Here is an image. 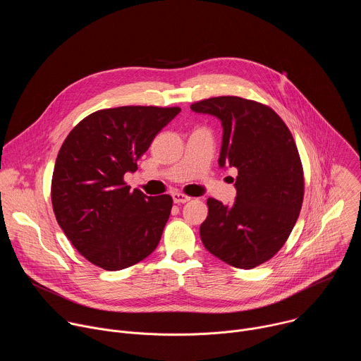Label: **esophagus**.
<instances>
[{
    "label": "esophagus",
    "instance_id": "esophagus-1",
    "mask_svg": "<svg viewBox=\"0 0 361 361\" xmlns=\"http://www.w3.org/2000/svg\"><path fill=\"white\" fill-rule=\"evenodd\" d=\"M171 195H173L174 202H177V204H183V202H187V201L190 200V197H188V195H185V194H183V192H178V191L173 192Z\"/></svg>",
    "mask_w": 361,
    "mask_h": 361
}]
</instances>
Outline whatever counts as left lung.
I'll return each instance as SVG.
<instances>
[{
	"instance_id": "1",
	"label": "left lung",
	"mask_w": 361,
	"mask_h": 361,
	"mask_svg": "<svg viewBox=\"0 0 361 361\" xmlns=\"http://www.w3.org/2000/svg\"><path fill=\"white\" fill-rule=\"evenodd\" d=\"M191 110L221 120L219 164L237 169L235 201L207 200L201 241L221 262L254 269L279 252L301 210L304 173L295 141L273 109L252 99L212 97Z\"/></svg>"
}]
</instances>
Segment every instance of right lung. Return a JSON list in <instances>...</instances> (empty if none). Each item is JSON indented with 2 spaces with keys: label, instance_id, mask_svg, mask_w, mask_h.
I'll list each match as a JSON object with an SVG mask.
<instances>
[{
  "label": "right lung",
  "instance_id": "1",
  "mask_svg": "<svg viewBox=\"0 0 361 361\" xmlns=\"http://www.w3.org/2000/svg\"><path fill=\"white\" fill-rule=\"evenodd\" d=\"M180 107L98 110L64 140L51 180L56 219L77 251L97 267H131L157 248L170 217L169 194L130 191L128 171Z\"/></svg>",
  "mask_w": 361,
  "mask_h": 361
}]
</instances>
